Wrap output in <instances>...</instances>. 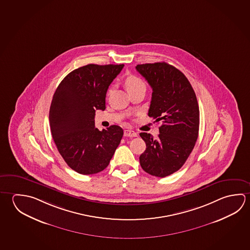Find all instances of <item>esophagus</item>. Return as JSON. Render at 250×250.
<instances>
[{"instance_id": "esophagus-1", "label": "esophagus", "mask_w": 250, "mask_h": 250, "mask_svg": "<svg viewBox=\"0 0 250 250\" xmlns=\"http://www.w3.org/2000/svg\"><path fill=\"white\" fill-rule=\"evenodd\" d=\"M124 135L125 136V137L133 138V137H137V133H136L135 131H131V130H125Z\"/></svg>"}]
</instances>
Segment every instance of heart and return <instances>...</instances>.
Instances as JSON below:
<instances>
[{
  "label": "heart",
  "instance_id": "obj_1",
  "mask_svg": "<svg viewBox=\"0 0 250 250\" xmlns=\"http://www.w3.org/2000/svg\"><path fill=\"white\" fill-rule=\"evenodd\" d=\"M125 87H126L127 90L129 92H131V91L135 90L137 88L145 87L144 82L140 79V78H139L138 76H135V75L128 76L126 79H125ZM110 93H111V88L108 90V95H110Z\"/></svg>",
  "mask_w": 250,
  "mask_h": 250
}]
</instances>
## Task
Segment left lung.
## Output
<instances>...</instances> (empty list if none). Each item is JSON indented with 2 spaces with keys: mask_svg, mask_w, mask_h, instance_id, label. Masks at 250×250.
I'll return each mask as SVG.
<instances>
[{
  "mask_svg": "<svg viewBox=\"0 0 250 250\" xmlns=\"http://www.w3.org/2000/svg\"><path fill=\"white\" fill-rule=\"evenodd\" d=\"M136 69L153 89L148 116L162 120L160 134L153 139L141 132L146 148L140 166L150 175L165 177L183 167L198 137L199 108L186 76L166 62L137 65Z\"/></svg>",
  "mask_w": 250,
  "mask_h": 250,
  "instance_id": "8db88e82",
  "label": "left lung"
}]
</instances>
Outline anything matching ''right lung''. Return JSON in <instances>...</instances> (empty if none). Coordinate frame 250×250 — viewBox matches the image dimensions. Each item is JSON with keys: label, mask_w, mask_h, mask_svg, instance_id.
Segmentation results:
<instances>
[{"label": "right lung", "mask_w": 250, "mask_h": 250, "mask_svg": "<svg viewBox=\"0 0 250 250\" xmlns=\"http://www.w3.org/2000/svg\"><path fill=\"white\" fill-rule=\"evenodd\" d=\"M120 65L88 64L66 75L58 86L49 121L59 153L72 169L92 175L109 165L123 137V129L95 127L97 110H105L106 93L123 69Z\"/></svg>", "instance_id": "add662e5"}]
</instances>
